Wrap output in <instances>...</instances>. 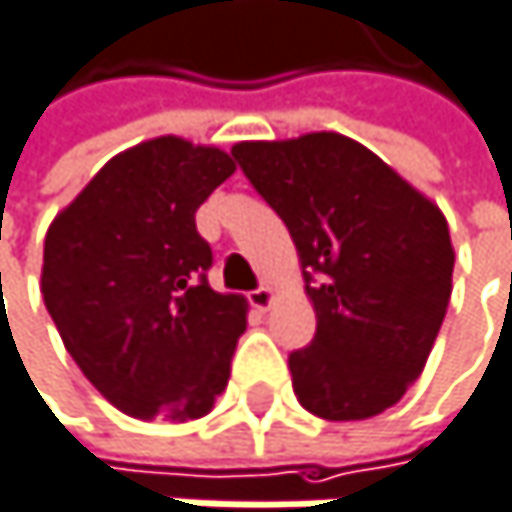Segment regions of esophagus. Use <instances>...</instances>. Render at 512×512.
<instances>
[{"instance_id": "1", "label": "esophagus", "mask_w": 512, "mask_h": 512, "mask_svg": "<svg viewBox=\"0 0 512 512\" xmlns=\"http://www.w3.org/2000/svg\"><path fill=\"white\" fill-rule=\"evenodd\" d=\"M248 303L258 309V312H267L270 306H273V291L270 288H254L251 294H248Z\"/></svg>"}]
</instances>
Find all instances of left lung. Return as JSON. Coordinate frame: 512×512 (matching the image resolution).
I'll use <instances>...</instances> for the list:
<instances>
[{
    "label": "left lung",
    "instance_id": "obj_1",
    "mask_svg": "<svg viewBox=\"0 0 512 512\" xmlns=\"http://www.w3.org/2000/svg\"><path fill=\"white\" fill-rule=\"evenodd\" d=\"M230 155L288 224L315 303V339L288 357L300 405L324 420L387 411L420 378L447 315V218L333 131L236 143Z\"/></svg>",
    "mask_w": 512,
    "mask_h": 512
}]
</instances>
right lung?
Instances as JSON below:
<instances>
[{"label": "right lung", "instance_id": "right-lung-1", "mask_svg": "<svg viewBox=\"0 0 512 512\" xmlns=\"http://www.w3.org/2000/svg\"><path fill=\"white\" fill-rule=\"evenodd\" d=\"M179 137L110 158L44 239V306L92 387L137 420L203 417L227 387L245 300L206 282L197 206L233 173Z\"/></svg>", "mask_w": 512, "mask_h": 512}]
</instances>
